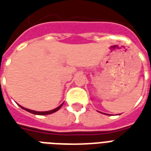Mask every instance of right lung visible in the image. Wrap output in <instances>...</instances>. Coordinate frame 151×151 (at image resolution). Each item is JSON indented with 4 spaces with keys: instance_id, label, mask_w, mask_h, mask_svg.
I'll list each match as a JSON object with an SVG mask.
<instances>
[{
    "instance_id": "1",
    "label": "right lung",
    "mask_w": 151,
    "mask_h": 151,
    "mask_svg": "<svg viewBox=\"0 0 151 151\" xmlns=\"http://www.w3.org/2000/svg\"><path fill=\"white\" fill-rule=\"evenodd\" d=\"M63 104H64V103H63ZM63 104H61L60 105L59 107H57V108H55V109H52V110H50V111H34V110H31V109H28V108H24V107H22V106H21V105H19V107L22 108V109H24L25 111H29V112H31V113H32V114H35V115H48V114L54 113V112H56V111H58L60 108L62 107Z\"/></svg>"
}]
</instances>
